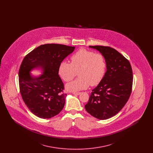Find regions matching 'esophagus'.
<instances>
[{
  "label": "esophagus",
  "instance_id": "obj_1",
  "mask_svg": "<svg viewBox=\"0 0 153 153\" xmlns=\"http://www.w3.org/2000/svg\"><path fill=\"white\" fill-rule=\"evenodd\" d=\"M80 94H81L80 92H73V95H79Z\"/></svg>",
  "mask_w": 153,
  "mask_h": 153
}]
</instances>
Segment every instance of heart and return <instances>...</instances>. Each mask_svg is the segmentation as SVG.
Wrapping results in <instances>:
<instances>
[{
	"label": "heart",
	"mask_w": 153,
	"mask_h": 153,
	"mask_svg": "<svg viewBox=\"0 0 153 153\" xmlns=\"http://www.w3.org/2000/svg\"><path fill=\"white\" fill-rule=\"evenodd\" d=\"M71 63L61 61L58 68L59 77L69 82L78 74L79 77L66 85L70 91L87 88L90 85H98L103 79L107 68L104 56L100 53L82 49L71 57Z\"/></svg>",
	"instance_id": "heart-1"
}]
</instances>
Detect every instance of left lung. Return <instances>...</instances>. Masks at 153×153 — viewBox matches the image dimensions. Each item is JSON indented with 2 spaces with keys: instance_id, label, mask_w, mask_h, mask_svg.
<instances>
[{
  "instance_id": "obj_1",
  "label": "left lung",
  "mask_w": 153,
  "mask_h": 153,
  "mask_svg": "<svg viewBox=\"0 0 153 153\" xmlns=\"http://www.w3.org/2000/svg\"><path fill=\"white\" fill-rule=\"evenodd\" d=\"M104 56L107 71L102 81L92 91L85 108L92 116L105 120L123 108L132 91V71L129 61L114 48L90 46Z\"/></svg>"
}]
</instances>
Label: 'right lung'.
Returning <instances> with one entry per match:
<instances>
[{
  "mask_svg": "<svg viewBox=\"0 0 153 153\" xmlns=\"http://www.w3.org/2000/svg\"><path fill=\"white\" fill-rule=\"evenodd\" d=\"M65 45H42L23 58L19 70V85L22 99L30 111L42 119H49L63 109L66 94L58 73L59 63L74 50ZM37 67L44 74L34 78L29 71Z\"/></svg>",
  "mask_w": 153,
  "mask_h": 153,
  "instance_id": "1",
  "label": "right lung"
}]
</instances>
